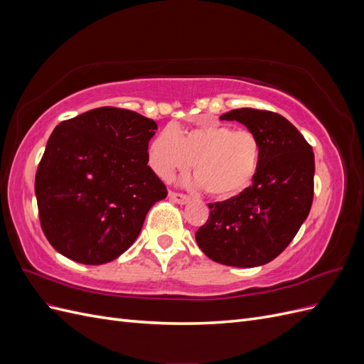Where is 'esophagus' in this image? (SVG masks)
<instances>
[{"label":"esophagus","mask_w":364,"mask_h":364,"mask_svg":"<svg viewBox=\"0 0 364 364\" xmlns=\"http://www.w3.org/2000/svg\"><path fill=\"white\" fill-rule=\"evenodd\" d=\"M170 199L174 200L176 203H181V205H185L186 202L190 200V197L186 194H182V193H176V191H170Z\"/></svg>","instance_id":"1"}]
</instances>
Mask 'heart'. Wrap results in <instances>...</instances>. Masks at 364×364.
<instances>
[{
  "label": "heart",
  "mask_w": 364,
  "mask_h": 364,
  "mask_svg": "<svg viewBox=\"0 0 364 364\" xmlns=\"http://www.w3.org/2000/svg\"><path fill=\"white\" fill-rule=\"evenodd\" d=\"M262 146L250 130H232L225 124H202L176 134L170 127L155 136L149 162L161 179L191 167L200 186L213 197L228 199L245 191L261 167Z\"/></svg>",
  "instance_id": "heart-1"
}]
</instances>
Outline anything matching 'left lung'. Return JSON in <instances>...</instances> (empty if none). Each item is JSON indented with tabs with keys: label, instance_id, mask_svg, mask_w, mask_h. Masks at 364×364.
Here are the masks:
<instances>
[{
	"label": "left lung",
	"instance_id": "left-lung-1",
	"mask_svg": "<svg viewBox=\"0 0 364 364\" xmlns=\"http://www.w3.org/2000/svg\"><path fill=\"white\" fill-rule=\"evenodd\" d=\"M220 119L238 121L261 141L255 181L240 194L209 203L196 241L208 258L232 267H257L277 258L310 214L314 196V153L287 118L241 107Z\"/></svg>",
	"mask_w": 364,
	"mask_h": 364
}]
</instances>
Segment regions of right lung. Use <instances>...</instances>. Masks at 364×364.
<instances>
[{"label":"right lung","instance_id":"1","mask_svg":"<svg viewBox=\"0 0 364 364\" xmlns=\"http://www.w3.org/2000/svg\"><path fill=\"white\" fill-rule=\"evenodd\" d=\"M156 123L119 107H97L53 130L35 179L39 222L73 261L105 264L124 253L167 186L149 162Z\"/></svg>","mask_w":364,"mask_h":364}]
</instances>
